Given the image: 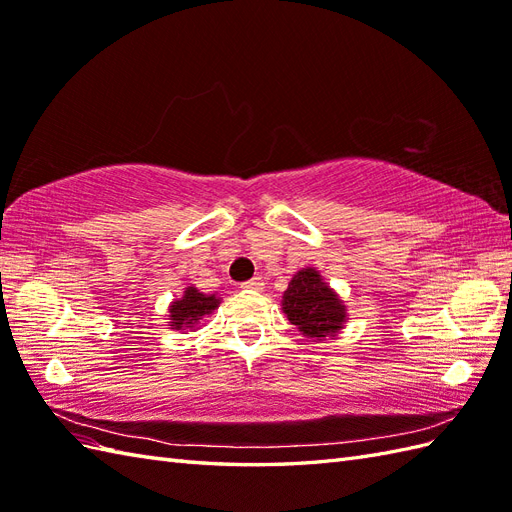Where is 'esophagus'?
Segmentation results:
<instances>
[{
  "label": "esophagus",
  "instance_id": "esophagus-1",
  "mask_svg": "<svg viewBox=\"0 0 512 512\" xmlns=\"http://www.w3.org/2000/svg\"><path fill=\"white\" fill-rule=\"evenodd\" d=\"M264 285H266L264 279H261V277H253L251 281L244 283V288H246V290H264Z\"/></svg>",
  "mask_w": 512,
  "mask_h": 512
}]
</instances>
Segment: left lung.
<instances>
[{"label":"left lung","mask_w":512,"mask_h":512,"mask_svg":"<svg viewBox=\"0 0 512 512\" xmlns=\"http://www.w3.org/2000/svg\"><path fill=\"white\" fill-rule=\"evenodd\" d=\"M281 310L310 342L334 340L349 320L340 294L312 266L301 268L292 277L288 290L283 292Z\"/></svg>","instance_id":"8db88e82"}]
</instances>
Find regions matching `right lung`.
Instances as JSON below:
<instances>
[{
	"label": "right lung",
	"mask_w": 512,
	"mask_h": 512,
	"mask_svg": "<svg viewBox=\"0 0 512 512\" xmlns=\"http://www.w3.org/2000/svg\"><path fill=\"white\" fill-rule=\"evenodd\" d=\"M222 303L220 294H205L196 285H187L183 296H178L168 307V327L174 331H192L205 320L213 310H218Z\"/></svg>",
	"instance_id": "right-lung-1"
}]
</instances>
